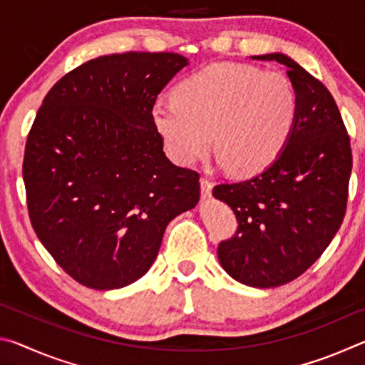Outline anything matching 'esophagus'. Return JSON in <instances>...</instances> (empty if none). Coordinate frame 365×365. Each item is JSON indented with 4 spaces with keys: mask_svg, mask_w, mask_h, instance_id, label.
<instances>
[{
    "mask_svg": "<svg viewBox=\"0 0 365 365\" xmlns=\"http://www.w3.org/2000/svg\"><path fill=\"white\" fill-rule=\"evenodd\" d=\"M212 193V182L207 180V178H201V195L205 200L211 197Z\"/></svg>",
    "mask_w": 365,
    "mask_h": 365,
    "instance_id": "34e87169",
    "label": "esophagus"
}]
</instances>
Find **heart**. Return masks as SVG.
<instances>
[{
    "label": "heart",
    "instance_id": "1",
    "mask_svg": "<svg viewBox=\"0 0 365 365\" xmlns=\"http://www.w3.org/2000/svg\"><path fill=\"white\" fill-rule=\"evenodd\" d=\"M298 98L280 72L256 66H207L177 85L175 98L154 101L151 119L169 156L200 160L214 141L219 163L235 174L267 169L292 137Z\"/></svg>",
    "mask_w": 365,
    "mask_h": 365
}]
</instances>
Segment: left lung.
<instances>
[{"mask_svg": "<svg viewBox=\"0 0 365 365\" xmlns=\"http://www.w3.org/2000/svg\"><path fill=\"white\" fill-rule=\"evenodd\" d=\"M287 67L298 117L282 154L261 174L217 185L212 195L237 215L238 232L219 245L228 275L252 288L292 282L317 261L346 211L353 168L349 137L322 82L287 54L251 56Z\"/></svg>", "mask_w": 365, "mask_h": 365, "instance_id": "left-lung-1", "label": "left lung"}]
</instances>
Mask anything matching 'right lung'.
<instances>
[{
    "instance_id": "obj_1",
    "label": "right lung",
    "mask_w": 365,
    "mask_h": 365,
    "mask_svg": "<svg viewBox=\"0 0 365 365\" xmlns=\"http://www.w3.org/2000/svg\"><path fill=\"white\" fill-rule=\"evenodd\" d=\"M185 66L177 53L86 61L36 113L22 170L30 220L54 261L85 287L141 279L169 222L200 201V175L170 163L151 119L158 95Z\"/></svg>"
}]
</instances>
